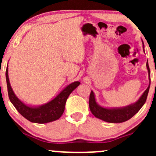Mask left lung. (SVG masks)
Here are the masks:
<instances>
[{"label":"left lung","mask_w":156,"mask_h":156,"mask_svg":"<svg viewBox=\"0 0 156 156\" xmlns=\"http://www.w3.org/2000/svg\"><path fill=\"white\" fill-rule=\"evenodd\" d=\"M142 42L143 48L144 49L143 40ZM146 69H147L148 74H149V84L146 90L140 96V97L135 103H131L128 106H124V107H103L98 104L94 91L91 90L89 98V107L92 114L97 119H100L104 122H109V123H122V122H126L131 119L142 108L144 103H146V98H147L149 87H150V70H149L148 60L146 62Z\"/></svg>","instance_id":"obj_1"}]
</instances>
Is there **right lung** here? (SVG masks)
<instances>
[{
	"mask_svg": "<svg viewBox=\"0 0 156 156\" xmlns=\"http://www.w3.org/2000/svg\"><path fill=\"white\" fill-rule=\"evenodd\" d=\"M6 80H7L8 96L12 104L15 106L17 111L26 118L29 122L33 123L44 124L53 122L61 117L65 109V105L69 96L81 83L75 81L66 86L57 96L52 100L40 106H31L20 100L16 97L11 87L8 75V65L6 70Z\"/></svg>",
	"mask_w": 156,
	"mask_h": 156,
	"instance_id": "add662e5",
	"label": "right lung"
}]
</instances>
